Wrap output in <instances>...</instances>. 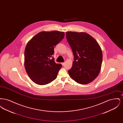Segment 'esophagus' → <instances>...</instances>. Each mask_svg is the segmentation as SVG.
<instances>
[{"label":"esophagus","mask_w":123,"mask_h":123,"mask_svg":"<svg viewBox=\"0 0 123 123\" xmlns=\"http://www.w3.org/2000/svg\"><path fill=\"white\" fill-rule=\"evenodd\" d=\"M61 64H62V65H64V64H65V63H61Z\"/></svg>","instance_id":"obj_1"}]
</instances>
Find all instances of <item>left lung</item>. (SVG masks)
Here are the masks:
<instances>
[{"label":"left lung","mask_w":123,"mask_h":123,"mask_svg":"<svg viewBox=\"0 0 123 123\" xmlns=\"http://www.w3.org/2000/svg\"><path fill=\"white\" fill-rule=\"evenodd\" d=\"M66 39L74 61L68 73L75 81L87 84L99 74L102 62V50L97 41L85 32H67Z\"/></svg>","instance_id":"1"}]
</instances>
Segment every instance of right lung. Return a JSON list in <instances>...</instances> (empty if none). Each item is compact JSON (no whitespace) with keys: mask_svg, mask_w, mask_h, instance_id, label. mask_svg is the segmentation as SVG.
<instances>
[{"mask_svg":"<svg viewBox=\"0 0 123 123\" xmlns=\"http://www.w3.org/2000/svg\"><path fill=\"white\" fill-rule=\"evenodd\" d=\"M64 33L59 31H41L29 41L24 51V66L30 79L38 85L53 82L62 67L57 64L53 55L54 47L64 38Z\"/></svg>","mask_w":123,"mask_h":123,"instance_id":"1","label":"right lung"}]
</instances>
